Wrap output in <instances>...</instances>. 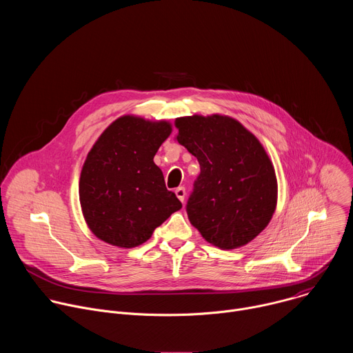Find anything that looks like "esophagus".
Masks as SVG:
<instances>
[{
    "mask_svg": "<svg viewBox=\"0 0 353 353\" xmlns=\"http://www.w3.org/2000/svg\"><path fill=\"white\" fill-rule=\"evenodd\" d=\"M174 194H176V196L181 201V203H184V198H185V188H184V187H177V188L174 190Z\"/></svg>",
    "mask_w": 353,
    "mask_h": 353,
    "instance_id": "1",
    "label": "esophagus"
}]
</instances>
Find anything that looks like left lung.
<instances>
[{
    "label": "left lung",
    "mask_w": 353,
    "mask_h": 353,
    "mask_svg": "<svg viewBox=\"0 0 353 353\" xmlns=\"http://www.w3.org/2000/svg\"><path fill=\"white\" fill-rule=\"evenodd\" d=\"M177 141L199 163L201 173L187 215L208 243L233 250L256 239L276 208L274 165L259 138L223 114L176 119Z\"/></svg>",
    "instance_id": "8db88e82"
}]
</instances>
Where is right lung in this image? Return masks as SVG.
<instances>
[{
    "mask_svg": "<svg viewBox=\"0 0 353 353\" xmlns=\"http://www.w3.org/2000/svg\"><path fill=\"white\" fill-rule=\"evenodd\" d=\"M172 131L166 120L127 114L96 139L81 170L79 203L97 239L120 248L137 247L181 208L154 162Z\"/></svg>",
    "mask_w": 353,
    "mask_h": 353,
    "instance_id": "add662e5",
    "label": "right lung"
}]
</instances>
